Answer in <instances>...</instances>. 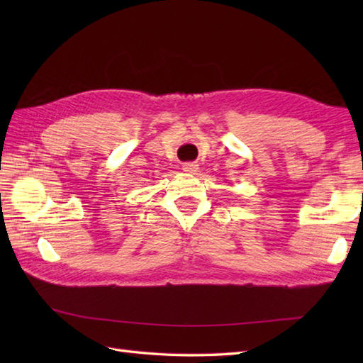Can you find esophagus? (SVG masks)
<instances>
[{
  "label": "esophagus",
  "mask_w": 363,
  "mask_h": 363,
  "mask_svg": "<svg viewBox=\"0 0 363 363\" xmlns=\"http://www.w3.org/2000/svg\"><path fill=\"white\" fill-rule=\"evenodd\" d=\"M198 168H199V167H198L196 162H186V164L182 165L184 172L189 173V174H195V173L198 172Z\"/></svg>",
  "instance_id": "obj_1"
}]
</instances>
